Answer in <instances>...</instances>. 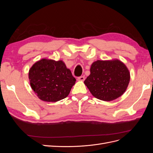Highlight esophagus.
I'll return each mask as SVG.
<instances>
[{
	"label": "esophagus",
	"mask_w": 153,
	"mask_h": 153,
	"mask_svg": "<svg viewBox=\"0 0 153 153\" xmlns=\"http://www.w3.org/2000/svg\"><path fill=\"white\" fill-rule=\"evenodd\" d=\"M77 80H78V81H84L85 77L83 76H80V77H78V78H77Z\"/></svg>",
	"instance_id": "obj_1"
}]
</instances>
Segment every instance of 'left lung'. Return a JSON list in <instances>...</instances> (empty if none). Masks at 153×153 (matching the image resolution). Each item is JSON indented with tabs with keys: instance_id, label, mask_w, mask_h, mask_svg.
Here are the masks:
<instances>
[{
	"instance_id": "1",
	"label": "left lung",
	"mask_w": 153,
	"mask_h": 153,
	"mask_svg": "<svg viewBox=\"0 0 153 153\" xmlns=\"http://www.w3.org/2000/svg\"><path fill=\"white\" fill-rule=\"evenodd\" d=\"M90 72L84 84L92 96L105 101L122 96L130 80L128 68L118 59L98 60L91 64Z\"/></svg>"
}]
</instances>
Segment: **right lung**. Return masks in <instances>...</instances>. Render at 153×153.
Listing matches in <instances>:
<instances>
[{"label":"right lung","mask_w":153,"mask_h":153,"mask_svg":"<svg viewBox=\"0 0 153 153\" xmlns=\"http://www.w3.org/2000/svg\"><path fill=\"white\" fill-rule=\"evenodd\" d=\"M29 78L32 90L42 101L56 102L66 98L76 79L62 61L43 58L30 68Z\"/></svg>","instance_id":"right-lung-1"}]
</instances>
